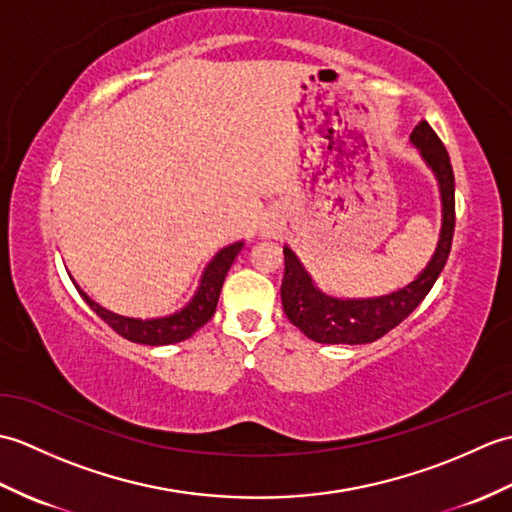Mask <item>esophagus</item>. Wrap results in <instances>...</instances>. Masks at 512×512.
<instances>
[{
  "label": "esophagus",
  "instance_id": "1",
  "mask_svg": "<svg viewBox=\"0 0 512 512\" xmlns=\"http://www.w3.org/2000/svg\"><path fill=\"white\" fill-rule=\"evenodd\" d=\"M275 228H277L275 222H268V224H264V231L262 233L264 235H275Z\"/></svg>",
  "mask_w": 512,
  "mask_h": 512
}]
</instances>
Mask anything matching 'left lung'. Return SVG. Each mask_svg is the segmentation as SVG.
Returning a JSON list of instances; mask_svg holds the SVG:
<instances>
[{
	"label": "left lung",
	"instance_id": "left-lung-1",
	"mask_svg": "<svg viewBox=\"0 0 512 512\" xmlns=\"http://www.w3.org/2000/svg\"><path fill=\"white\" fill-rule=\"evenodd\" d=\"M411 140L440 182L442 231L436 253L416 281L391 295L376 299H334L314 288L297 255L284 246L286 270L284 281H281V303H284L290 323L297 325L308 339L345 345H361L380 339L420 306V301L429 295L447 264L455 231V178L449 151L427 121L416 125Z\"/></svg>",
	"mask_w": 512,
	"mask_h": 512
}]
</instances>
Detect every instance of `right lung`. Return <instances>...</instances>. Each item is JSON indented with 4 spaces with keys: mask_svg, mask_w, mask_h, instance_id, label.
<instances>
[{
    "mask_svg": "<svg viewBox=\"0 0 512 512\" xmlns=\"http://www.w3.org/2000/svg\"><path fill=\"white\" fill-rule=\"evenodd\" d=\"M244 242H235L231 246L222 248L217 253L211 264L206 266L200 288L195 292L193 299L184 306L182 310L169 314V317H160V319H129V317H121V314H114L110 310L101 308L99 303H94L85 292L76 286L79 295L83 297V301L99 314V317L110 325V328L121 334L123 339L132 341V343H143V345H169V343H178L189 339V336L200 330L202 325L209 321L215 308H217V299H220L222 292V284L226 279L228 268L235 262V257L239 250H242Z\"/></svg>",
    "mask_w": 512,
    "mask_h": 512,
    "instance_id": "1",
    "label": "right lung"
}]
</instances>
